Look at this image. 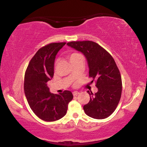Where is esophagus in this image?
Instances as JSON below:
<instances>
[{"mask_svg":"<svg viewBox=\"0 0 147 147\" xmlns=\"http://www.w3.org/2000/svg\"><path fill=\"white\" fill-rule=\"evenodd\" d=\"M79 94V92H78V91H74V92H73L74 96H78Z\"/></svg>","mask_w":147,"mask_h":147,"instance_id":"34e87169","label":"esophagus"}]
</instances>
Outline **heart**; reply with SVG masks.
<instances>
[{"instance_id":"b5f03b06","label":"heart","mask_w":147,"mask_h":147,"mask_svg":"<svg viewBox=\"0 0 147 147\" xmlns=\"http://www.w3.org/2000/svg\"><path fill=\"white\" fill-rule=\"evenodd\" d=\"M79 57H81L80 55L78 54V53H72L70 56H69V60L71 61H73V60L77 59V58H78Z\"/></svg>"}]
</instances>
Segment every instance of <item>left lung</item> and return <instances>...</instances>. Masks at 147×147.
Here are the masks:
<instances>
[{
  "instance_id": "8db88e82",
  "label": "left lung",
  "mask_w": 147,
  "mask_h": 147,
  "mask_svg": "<svg viewBox=\"0 0 147 147\" xmlns=\"http://www.w3.org/2000/svg\"><path fill=\"white\" fill-rule=\"evenodd\" d=\"M67 45L84 55L87 61L89 77L96 80L98 92L94 94L87 91L92 96L89 102L83 106L85 113L93 119H105L115 111L122 93L121 74L113 58L92 41L71 42Z\"/></svg>"
}]
</instances>
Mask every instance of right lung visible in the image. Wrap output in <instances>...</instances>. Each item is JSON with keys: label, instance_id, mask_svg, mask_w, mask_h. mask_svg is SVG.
<instances>
[{"label": "right lung", "instance_id": "obj_1", "mask_svg": "<svg viewBox=\"0 0 147 147\" xmlns=\"http://www.w3.org/2000/svg\"><path fill=\"white\" fill-rule=\"evenodd\" d=\"M65 44L52 43L40 48L30 60L25 74L26 100L35 115L45 121L53 122L63 117L74 97L69 90L54 94L47 85L54 75L56 55Z\"/></svg>", "mask_w": 147, "mask_h": 147}]
</instances>
